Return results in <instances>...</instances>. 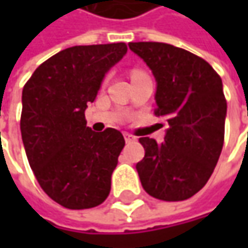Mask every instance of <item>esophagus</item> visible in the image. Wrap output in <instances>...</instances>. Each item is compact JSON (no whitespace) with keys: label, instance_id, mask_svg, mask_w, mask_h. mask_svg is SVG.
Instances as JSON below:
<instances>
[{"label":"esophagus","instance_id":"1","mask_svg":"<svg viewBox=\"0 0 248 248\" xmlns=\"http://www.w3.org/2000/svg\"><path fill=\"white\" fill-rule=\"evenodd\" d=\"M124 139H125V142H132V140H135V137L132 134L124 132Z\"/></svg>","mask_w":248,"mask_h":248}]
</instances>
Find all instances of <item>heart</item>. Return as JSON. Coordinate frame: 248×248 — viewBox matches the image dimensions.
Wrapping results in <instances>:
<instances>
[{
    "label": "heart",
    "instance_id": "obj_1",
    "mask_svg": "<svg viewBox=\"0 0 248 248\" xmlns=\"http://www.w3.org/2000/svg\"><path fill=\"white\" fill-rule=\"evenodd\" d=\"M134 73H138V72H134Z\"/></svg>",
    "mask_w": 248,
    "mask_h": 248
}]
</instances>
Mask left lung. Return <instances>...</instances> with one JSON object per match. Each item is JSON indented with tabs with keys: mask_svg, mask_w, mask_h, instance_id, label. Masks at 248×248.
Listing matches in <instances>:
<instances>
[{
	"mask_svg": "<svg viewBox=\"0 0 248 248\" xmlns=\"http://www.w3.org/2000/svg\"><path fill=\"white\" fill-rule=\"evenodd\" d=\"M156 77L155 114L168 121L166 138H139L137 164L146 193L181 202L207 184L222 152L226 99L222 80L203 58L164 43H129Z\"/></svg>",
	"mask_w": 248,
	"mask_h": 248,
	"instance_id": "left-lung-1",
	"label": "left lung"
}]
</instances>
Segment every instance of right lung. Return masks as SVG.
Returning <instances> with one entry per match:
<instances>
[{
    "label": "right lung",
    "mask_w": 248,
    "mask_h": 248,
    "mask_svg": "<svg viewBox=\"0 0 248 248\" xmlns=\"http://www.w3.org/2000/svg\"><path fill=\"white\" fill-rule=\"evenodd\" d=\"M125 52V43L66 48L24 84L20 131L29 164L44 192L66 208L96 207L110 193L125 140L114 128L93 132L85 109Z\"/></svg>",
    "instance_id": "obj_1"
}]
</instances>
